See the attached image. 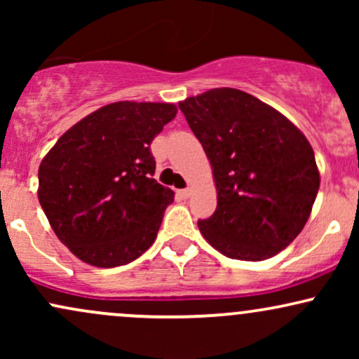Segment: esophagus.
Returning a JSON list of instances; mask_svg holds the SVG:
<instances>
[{
  "mask_svg": "<svg viewBox=\"0 0 359 359\" xmlns=\"http://www.w3.org/2000/svg\"><path fill=\"white\" fill-rule=\"evenodd\" d=\"M177 194H179L182 199H189V197H191V189H182V191H177Z\"/></svg>",
  "mask_w": 359,
  "mask_h": 359,
  "instance_id": "obj_1",
  "label": "esophagus"
}]
</instances>
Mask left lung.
Wrapping results in <instances>:
<instances>
[{"mask_svg": "<svg viewBox=\"0 0 359 359\" xmlns=\"http://www.w3.org/2000/svg\"><path fill=\"white\" fill-rule=\"evenodd\" d=\"M212 167L217 208L199 219L228 258L262 262L287 248L311 216L320 177L294 123L263 101L217 88L179 102Z\"/></svg>", "mask_w": 359, "mask_h": 359, "instance_id": "obj_1", "label": "left lung"}]
</instances>
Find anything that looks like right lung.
Wrapping results in <instances>:
<instances>
[{
	"label": "right lung",
	"instance_id": "1",
	"mask_svg": "<svg viewBox=\"0 0 359 359\" xmlns=\"http://www.w3.org/2000/svg\"><path fill=\"white\" fill-rule=\"evenodd\" d=\"M175 114L170 102H111L69 128L43 156L40 205L82 262L113 269L154 245L174 191L154 179L150 143Z\"/></svg>",
	"mask_w": 359,
	"mask_h": 359
}]
</instances>
